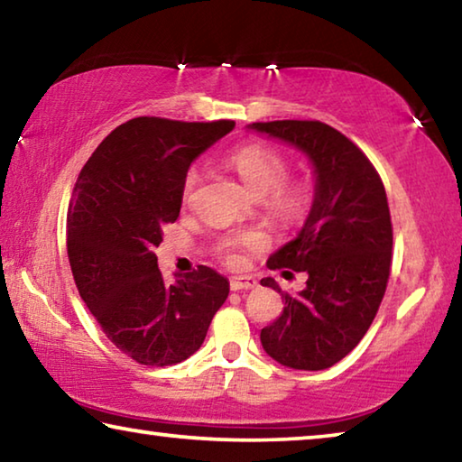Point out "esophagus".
<instances>
[{
  "mask_svg": "<svg viewBox=\"0 0 462 462\" xmlns=\"http://www.w3.org/2000/svg\"><path fill=\"white\" fill-rule=\"evenodd\" d=\"M256 287V281L253 277H232L230 289L232 291H242V289H253Z\"/></svg>",
  "mask_w": 462,
  "mask_h": 462,
  "instance_id": "esophagus-1",
  "label": "esophagus"
}]
</instances>
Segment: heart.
I'll return each instance as SVG.
<instances>
[{"instance_id":"obj_1","label":"heart","mask_w":462,"mask_h":462,"mask_svg":"<svg viewBox=\"0 0 462 462\" xmlns=\"http://www.w3.org/2000/svg\"><path fill=\"white\" fill-rule=\"evenodd\" d=\"M228 165L236 171L250 191L259 198H264V203L275 214L281 222L300 224L310 214L311 203H314V187L308 179L287 177L289 161L287 156L264 143L242 144L228 156ZM199 173L195 169L187 171L181 185V199L189 203L193 193L198 189ZM269 245V238L263 232H242L222 242V253L226 263H238V248L263 250Z\"/></svg>"}]
</instances>
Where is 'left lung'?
<instances>
[{
  "label": "left lung",
  "instance_id": "obj_1",
  "mask_svg": "<svg viewBox=\"0 0 462 462\" xmlns=\"http://www.w3.org/2000/svg\"><path fill=\"white\" fill-rule=\"evenodd\" d=\"M250 128L297 146L316 171L306 226L267 263L273 271L308 273L306 289L291 297L275 279H261L285 297L261 342L281 365L322 371L363 340L385 295L393 248L385 187L361 148L324 122L275 120Z\"/></svg>",
  "mask_w": 462,
  "mask_h": 462
}]
</instances>
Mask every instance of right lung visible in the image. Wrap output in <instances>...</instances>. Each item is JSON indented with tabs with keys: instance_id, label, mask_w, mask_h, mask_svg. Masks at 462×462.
<instances>
[{
	"instance_id": "add662e5",
	"label": "right lung",
	"mask_w": 462,
	"mask_h": 462,
	"mask_svg": "<svg viewBox=\"0 0 462 462\" xmlns=\"http://www.w3.org/2000/svg\"><path fill=\"white\" fill-rule=\"evenodd\" d=\"M232 120L140 116L109 132L77 179L67 253L81 300L132 361L169 366L199 350L230 285L199 264L167 285L156 264L162 228L181 212L187 169Z\"/></svg>"
}]
</instances>
